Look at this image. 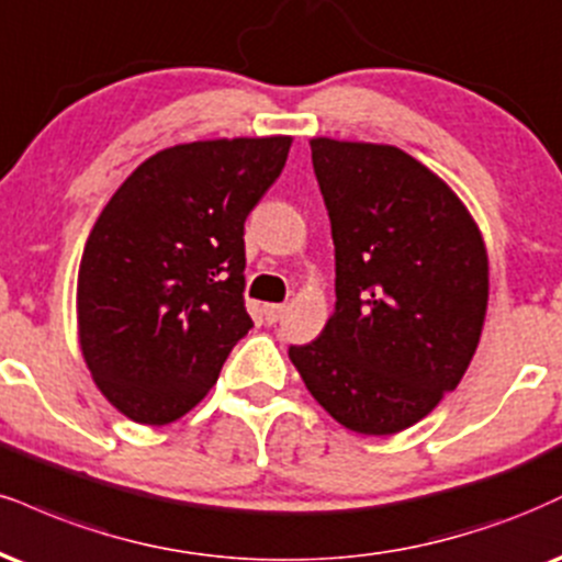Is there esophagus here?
I'll return each mask as SVG.
<instances>
[{"mask_svg":"<svg viewBox=\"0 0 562 562\" xmlns=\"http://www.w3.org/2000/svg\"><path fill=\"white\" fill-rule=\"evenodd\" d=\"M282 314H285V306H282V303H267V306H263V319L269 324L280 322Z\"/></svg>","mask_w":562,"mask_h":562,"instance_id":"obj_1","label":"esophagus"}]
</instances>
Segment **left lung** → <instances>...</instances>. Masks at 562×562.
Here are the masks:
<instances>
[{
    "mask_svg": "<svg viewBox=\"0 0 562 562\" xmlns=\"http://www.w3.org/2000/svg\"><path fill=\"white\" fill-rule=\"evenodd\" d=\"M335 240V311L288 356L314 401L358 435H395L463 380L482 337L490 261L474 216L387 144L311 138Z\"/></svg>",
    "mask_w": 562,
    "mask_h": 562,
    "instance_id": "1",
    "label": "left lung"
}]
</instances>
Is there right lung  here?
Returning a JSON list of instances; mask_svg holds the SVG:
<instances>
[{"label": "right lung", "mask_w": 562, "mask_h": 562, "mask_svg": "<svg viewBox=\"0 0 562 562\" xmlns=\"http://www.w3.org/2000/svg\"><path fill=\"white\" fill-rule=\"evenodd\" d=\"M290 144L267 135L170 146L101 209L78 269V340L120 414L148 427L178 422L254 327L243 225Z\"/></svg>", "instance_id": "obj_1"}]
</instances>
